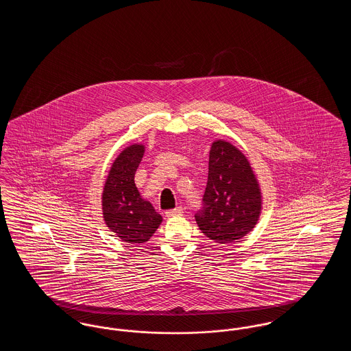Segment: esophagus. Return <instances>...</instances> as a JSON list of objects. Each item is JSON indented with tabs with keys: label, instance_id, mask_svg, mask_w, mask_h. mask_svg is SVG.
<instances>
[{
	"label": "esophagus",
	"instance_id": "1",
	"mask_svg": "<svg viewBox=\"0 0 351 351\" xmlns=\"http://www.w3.org/2000/svg\"><path fill=\"white\" fill-rule=\"evenodd\" d=\"M183 213V208H182V206H178V208H175V209L167 210V212H166V217H175V216H182Z\"/></svg>",
	"mask_w": 351,
	"mask_h": 351
}]
</instances>
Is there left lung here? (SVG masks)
<instances>
[{"label":"left lung","mask_w":351,"mask_h":351,"mask_svg":"<svg viewBox=\"0 0 351 351\" xmlns=\"http://www.w3.org/2000/svg\"><path fill=\"white\" fill-rule=\"evenodd\" d=\"M261 189L246 156L217 141L209 152L208 183L195 218L201 232L218 243L250 233L261 213Z\"/></svg>","instance_id":"obj_1"}]
</instances>
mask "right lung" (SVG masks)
Segmentation results:
<instances>
[{
	"label": "right lung",
	"mask_w": 351,
	"mask_h": 351,
	"mask_svg": "<svg viewBox=\"0 0 351 351\" xmlns=\"http://www.w3.org/2000/svg\"><path fill=\"white\" fill-rule=\"evenodd\" d=\"M143 152L141 145L122 151L110 168L102 193V212L108 228L132 245L149 241L162 222V216L141 197L134 183Z\"/></svg>",
	"instance_id": "obj_1"
}]
</instances>
